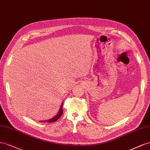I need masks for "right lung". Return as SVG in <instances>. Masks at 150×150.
I'll return each instance as SVG.
<instances>
[{
    "instance_id": "1",
    "label": "right lung",
    "mask_w": 150,
    "mask_h": 150,
    "mask_svg": "<svg viewBox=\"0 0 150 150\" xmlns=\"http://www.w3.org/2000/svg\"><path fill=\"white\" fill-rule=\"evenodd\" d=\"M63 114V104H62L61 105V108L59 109V112H58V114L55 115V116L53 118H51L49 120H47V121H40V122H55L56 121H57L58 119L62 116V115Z\"/></svg>"
}]
</instances>
